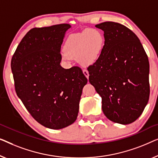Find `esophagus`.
Here are the masks:
<instances>
[{"label": "esophagus", "mask_w": 158, "mask_h": 158, "mask_svg": "<svg viewBox=\"0 0 158 158\" xmlns=\"http://www.w3.org/2000/svg\"><path fill=\"white\" fill-rule=\"evenodd\" d=\"M83 73L84 74V76H85L86 78L89 79V72L86 69H84L83 70Z\"/></svg>", "instance_id": "obj_1"}]
</instances>
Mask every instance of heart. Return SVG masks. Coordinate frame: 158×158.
I'll return each mask as SVG.
<instances>
[{
    "mask_svg": "<svg viewBox=\"0 0 158 158\" xmlns=\"http://www.w3.org/2000/svg\"><path fill=\"white\" fill-rule=\"evenodd\" d=\"M104 45V37L100 31L86 29L71 35L65 42L62 59L69 61L77 58L82 66H89L99 59Z\"/></svg>",
    "mask_w": 158,
    "mask_h": 158,
    "instance_id": "obj_1",
    "label": "heart"
}]
</instances>
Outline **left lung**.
<instances>
[{
	"label": "left lung",
	"instance_id": "left-lung-1",
	"mask_svg": "<svg viewBox=\"0 0 158 158\" xmlns=\"http://www.w3.org/2000/svg\"><path fill=\"white\" fill-rule=\"evenodd\" d=\"M104 31L101 56L88 67L89 81L102 97L110 120L128 124L143 113L150 96L148 57L138 37L115 22L95 26Z\"/></svg>",
	"mask_w": 158,
	"mask_h": 158
}]
</instances>
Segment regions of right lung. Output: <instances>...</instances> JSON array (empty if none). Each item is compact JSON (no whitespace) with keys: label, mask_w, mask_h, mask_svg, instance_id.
Instances as JSON below:
<instances>
[{"label":"right lung","mask_w":158,"mask_h":158,"mask_svg":"<svg viewBox=\"0 0 158 158\" xmlns=\"http://www.w3.org/2000/svg\"><path fill=\"white\" fill-rule=\"evenodd\" d=\"M71 25L34 28L11 59L15 92L28 112L46 127L59 130L76 121L87 79L78 66L60 65L61 46Z\"/></svg>","instance_id":"right-lung-1"}]
</instances>
